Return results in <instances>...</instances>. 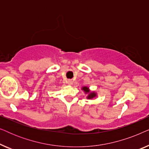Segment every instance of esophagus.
Masks as SVG:
<instances>
[{
  "label": "esophagus",
  "mask_w": 149,
  "mask_h": 149,
  "mask_svg": "<svg viewBox=\"0 0 149 149\" xmlns=\"http://www.w3.org/2000/svg\"><path fill=\"white\" fill-rule=\"evenodd\" d=\"M67 83H68V85H72V80H68L67 81Z\"/></svg>",
  "instance_id": "esophagus-1"
}]
</instances>
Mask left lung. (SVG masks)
Listing matches in <instances>:
<instances>
[{
  "instance_id": "8db88e82",
  "label": "left lung",
  "mask_w": 149,
  "mask_h": 149,
  "mask_svg": "<svg viewBox=\"0 0 149 149\" xmlns=\"http://www.w3.org/2000/svg\"><path fill=\"white\" fill-rule=\"evenodd\" d=\"M82 90L84 91L85 94H87V99H89V100H91L93 99V97H96L97 96V93L94 92V91H91L90 89H89L88 87H86V86H84L82 87Z\"/></svg>"
}]
</instances>
